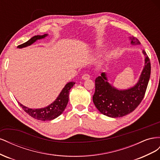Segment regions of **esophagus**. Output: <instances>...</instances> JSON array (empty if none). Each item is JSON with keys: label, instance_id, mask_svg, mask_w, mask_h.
Wrapping results in <instances>:
<instances>
[{"label": "esophagus", "instance_id": "34e87169", "mask_svg": "<svg viewBox=\"0 0 160 160\" xmlns=\"http://www.w3.org/2000/svg\"><path fill=\"white\" fill-rule=\"evenodd\" d=\"M89 78H90V75H89V74H88V73L84 74L83 76H82V79H84V80L88 79H89Z\"/></svg>", "mask_w": 160, "mask_h": 160}]
</instances>
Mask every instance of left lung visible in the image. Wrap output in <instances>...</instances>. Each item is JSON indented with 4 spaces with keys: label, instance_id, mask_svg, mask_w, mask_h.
I'll list each match as a JSON object with an SVG mask.
<instances>
[{
    "label": "left lung",
    "instance_id": "left-lung-1",
    "mask_svg": "<svg viewBox=\"0 0 160 160\" xmlns=\"http://www.w3.org/2000/svg\"><path fill=\"white\" fill-rule=\"evenodd\" d=\"M132 44H140L135 37H130ZM145 55V67L138 83L127 90H118L108 82L105 72L95 81V91L93 96V103L100 112L110 118H120L132 112L142 102L147 89L151 73V63L147 53Z\"/></svg>",
    "mask_w": 160,
    "mask_h": 160
}]
</instances>
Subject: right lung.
Listing matches in <instances>:
<instances>
[{"instance_id":"right-lung-1","label":"right lung","mask_w":160,"mask_h":160,"mask_svg":"<svg viewBox=\"0 0 160 160\" xmlns=\"http://www.w3.org/2000/svg\"><path fill=\"white\" fill-rule=\"evenodd\" d=\"M47 36V34H45L43 35H37L32 37L30 40L25 42L23 44L18 45V48H23L27 46H29L34 42H35L38 39H41V38H45ZM75 82H69L66 85L65 88L62 89L61 93L58 96L57 99L45 108L41 109H29L25 106L21 105L20 103H18L19 105L21 106L22 109L25 111V112L31 116L32 118H35L38 120L41 121H50L54 119L58 116H59L63 111L65 110L66 106L68 103L69 101V91L75 85Z\"/></svg>"}]
</instances>
